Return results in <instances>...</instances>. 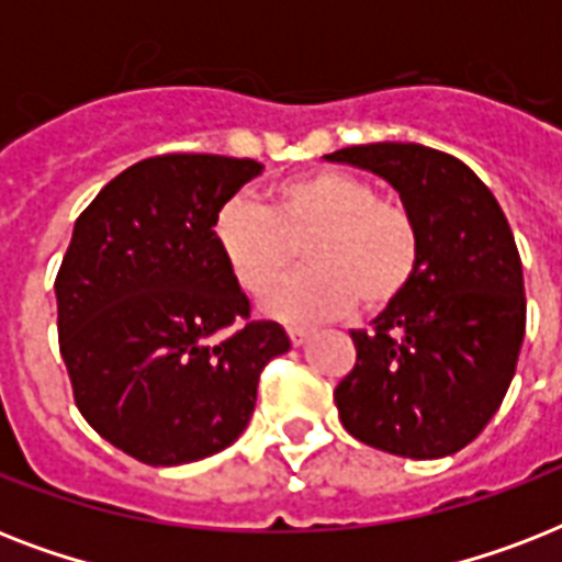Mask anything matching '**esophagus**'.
I'll list each match as a JSON object with an SVG mask.
<instances>
[{
  "mask_svg": "<svg viewBox=\"0 0 562 562\" xmlns=\"http://www.w3.org/2000/svg\"><path fill=\"white\" fill-rule=\"evenodd\" d=\"M308 335H312V329H308V326H289V338H291V344H294V347L306 344Z\"/></svg>",
  "mask_w": 562,
  "mask_h": 562,
  "instance_id": "obj_1",
  "label": "esophagus"
}]
</instances>
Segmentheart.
Masks as SVG:
<instances>
[{"mask_svg":"<svg viewBox=\"0 0 562 562\" xmlns=\"http://www.w3.org/2000/svg\"><path fill=\"white\" fill-rule=\"evenodd\" d=\"M215 245L247 294L262 297L306 247V268L268 294L285 321H326L356 303L393 306L419 268L417 221L402 203L382 201L370 180L315 169L271 192V206L229 198L215 215Z\"/></svg>","mask_w":562,"mask_h":562,"instance_id":"obj_1","label":"heart"}]
</instances>
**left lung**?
I'll list each match as a JSON object with an SVG mask.
<instances>
[{"instance_id":"8db88e82","label":"left lung","mask_w":562,"mask_h":562,"mask_svg":"<svg viewBox=\"0 0 562 562\" xmlns=\"http://www.w3.org/2000/svg\"><path fill=\"white\" fill-rule=\"evenodd\" d=\"M326 160L373 171L419 229L408 291L356 329L335 387L344 428L382 452L431 461L472 443L505 400L525 338L522 259L481 178L417 143L352 145Z\"/></svg>"}]
</instances>
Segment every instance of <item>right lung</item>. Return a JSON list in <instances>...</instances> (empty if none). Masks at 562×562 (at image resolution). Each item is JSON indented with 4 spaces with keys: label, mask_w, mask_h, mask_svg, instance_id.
Instances as JSON below:
<instances>
[{
    "label": "right lung",
    "mask_w": 562,
    "mask_h": 562,
    "mask_svg": "<svg viewBox=\"0 0 562 562\" xmlns=\"http://www.w3.org/2000/svg\"><path fill=\"white\" fill-rule=\"evenodd\" d=\"M262 162L162 154L113 178L75 221L55 280L75 405L108 443L151 467L227 449L250 423L285 329L215 245V215Z\"/></svg>",
    "instance_id": "add662e5"
}]
</instances>
